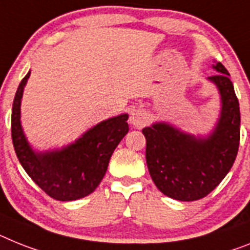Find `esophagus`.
Here are the masks:
<instances>
[{
	"mask_svg": "<svg viewBox=\"0 0 250 250\" xmlns=\"http://www.w3.org/2000/svg\"><path fill=\"white\" fill-rule=\"evenodd\" d=\"M148 122V115L147 113L145 112L144 109H135L133 112L131 113V117H129V123L133 125L137 128H141L144 125H147Z\"/></svg>",
	"mask_w": 250,
	"mask_h": 250,
	"instance_id": "34e87169",
	"label": "esophagus"
}]
</instances>
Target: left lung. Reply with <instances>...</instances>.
<instances>
[{
  "label": "left lung",
  "mask_w": 250,
  "mask_h": 250,
  "mask_svg": "<svg viewBox=\"0 0 250 250\" xmlns=\"http://www.w3.org/2000/svg\"><path fill=\"white\" fill-rule=\"evenodd\" d=\"M208 77L221 95V113L215 129L201 138L159 122L145 127L146 163L155 186L178 201H197L219 186L236 159L240 141V109L230 75L224 64H213Z\"/></svg>",
  "instance_id": "obj_1"
}]
</instances>
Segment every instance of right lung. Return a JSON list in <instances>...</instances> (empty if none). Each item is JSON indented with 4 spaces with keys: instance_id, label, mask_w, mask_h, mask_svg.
Here are the masks:
<instances>
[{
    "instance_id": "add662e5",
    "label": "right lung",
    "mask_w": 250,
    "mask_h": 250,
    "mask_svg": "<svg viewBox=\"0 0 250 250\" xmlns=\"http://www.w3.org/2000/svg\"><path fill=\"white\" fill-rule=\"evenodd\" d=\"M29 76L30 72L21 80L12 104V144L20 164L35 184L54 200L75 201L89 196L100 184L113 151L128 132V114L100 122L61 150L35 152L20 122L21 98Z\"/></svg>"
}]
</instances>
